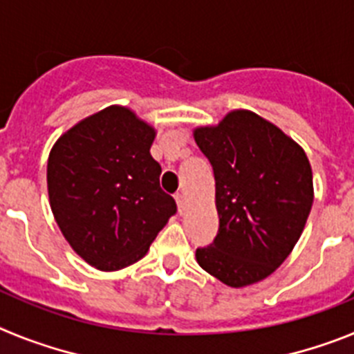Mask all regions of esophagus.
Instances as JSON below:
<instances>
[{"instance_id": "1", "label": "esophagus", "mask_w": 354, "mask_h": 354, "mask_svg": "<svg viewBox=\"0 0 354 354\" xmlns=\"http://www.w3.org/2000/svg\"><path fill=\"white\" fill-rule=\"evenodd\" d=\"M175 202H177L179 212L183 214L184 209H186V196H184V193H177V195H175Z\"/></svg>"}]
</instances>
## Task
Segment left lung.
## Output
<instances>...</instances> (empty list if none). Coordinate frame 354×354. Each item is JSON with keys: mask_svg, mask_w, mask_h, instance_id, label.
<instances>
[{"mask_svg": "<svg viewBox=\"0 0 354 354\" xmlns=\"http://www.w3.org/2000/svg\"><path fill=\"white\" fill-rule=\"evenodd\" d=\"M195 142L211 162L220 228L196 261L230 287L270 277L298 243L314 202L312 168L298 143L252 111H232Z\"/></svg>", "mask_w": 354, "mask_h": 354, "instance_id": "8db88e82", "label": "left lung"}]
</instances>
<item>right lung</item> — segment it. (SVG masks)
Wrapping results in <instances>:
<instances>
[{
    "mask_svg": "<svg viewBox=\"0 0 354 354\" xmlns=\"http://www.w3.org/2000/svg\"><path fill=\"white\" fill-rule=\"evenodd\" d=\"M154 129L111 106L62 136L48 161L53 214L74 252L90 266L117 271L140 261L168 218L174 196L159 186Z\"/></svg>",
    "mask_w": 354,
    "mask_h": 354,
    "instance_id": "add662e5",
    "label": "right lung"
}]
</instances>
